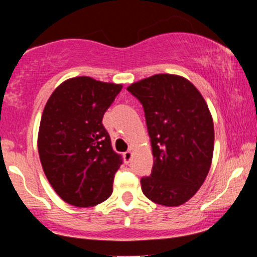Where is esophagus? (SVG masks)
<instances>
[{
    "label": "esophagus",
    "mask_w": 257,
    "mask_h": 257,
    "mask_svg": "<svg viewBox=\"0 0 257 257\" xmlns=\"http://www.w3.org/2000/svg\"><path fill=\"white\" fill-rule=\"evenodd\" d=\"M123 157H124V162H125V163H129V162H131L132 158H133V152L131 151V150H129V151L124 152V155H123Z\"/></svg>",
    "instance_id": "1"
}]
</instances>
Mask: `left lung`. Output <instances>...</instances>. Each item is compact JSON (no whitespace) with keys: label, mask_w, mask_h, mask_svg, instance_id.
Listing matches in <instances>:
<instances>
[{"label":"left lung","mask_w":257,"mask_h":257,"mask_svg":"<svg viewBox=\"0 0 257 257\" xmlns=\"http://www.w3.org/2000/svg\"><path fill=\"white\" fill-rule=\"evenodd\" d=\"M144 106L151 138V175L141 190L153 203L179 206L203 185L214 152V122L204 98L188 79L158 73L126 88Z\"/></svg>","instance_id":"left-lung-1"}]
</instances>
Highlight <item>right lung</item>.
Returning a JSON list of instances; mask_svg holds the SVG:
<instances>
[{"label": "right lung", "mask_w": 257, "mask_h": 257, "mask_svg": "<svg viewBox=\"0 0 257 257\" xmlns=\"http://www.w3.org/2000/svg\"><path fill=\"white\" fill-rule=\"evenodd\" d=\"M122 84L81 76L49 96L38 131V155L49 184L64 202L98 205L112 193L122 156L113 151L102 117Z\"/></svg>", "instance_id": "add662e5"}]
</instances>
